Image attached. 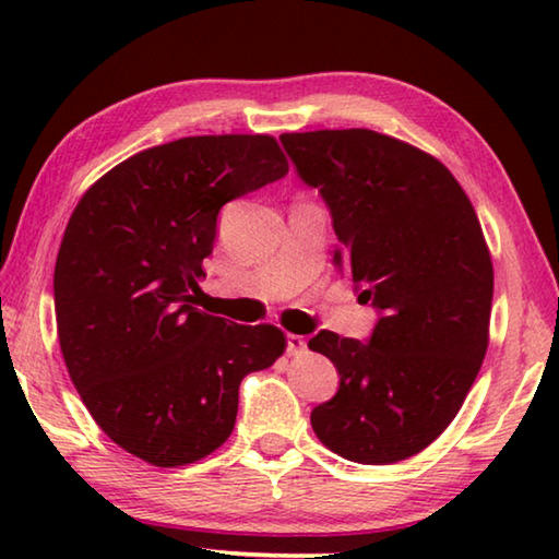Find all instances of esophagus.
I'll return each instance as SVG.
<instances>
[{
  "mask_svg": "<svg viewBox=\"0 0 559 559\" xmlns=\"http://www.w3.org/2000/svg\"><path fill=\"white\" fill-rule=\"evenodd\" d=\"M306 337L302 335H286V349H288V355H300L302 349H306Z\"/></svg>",
  "mask_w": 559,
  "mask_h": 559,
  "instance_id": "obj_1",
  "label": "esophagus"
}]
</instances>
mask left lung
<instances>
[{
	"mask_svg": "<svg viewBox=\"0 0 559 559\" xmlns=\"http://www.w3.org/2000/svg\"><path fill=\"white\" fill-rule=\"evenodd\" d=\"M281 143L333 216L335 266L380 313L367 343L330 330L310 337L340 374L310 424L347 461H404L441 437L486 357L484 229L456 177L402 140L349 128L286 132Z\"/></svg>",
	"mask_w": 559,
	"mask_h": 559,
	"instance_id": "1",
	"label": "left lung"
}]
</instances>
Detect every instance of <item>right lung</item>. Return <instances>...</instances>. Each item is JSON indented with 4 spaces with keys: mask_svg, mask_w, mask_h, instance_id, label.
<instances>
[{
    "mask_svg": "<svg viewBox=\"0 0 559 559\" xmlns=\"http://www.w3.org/2000/svg\"><path fill=\"white\" fill-rule=\"evenodd\" d=\"M288 175L271 135H197L143 150L81 197L53 269L71 382L132 456L187 466L229 439L239 384L286 349L276 325L192 306L226 204Z\"/></svg>",
    "mask_w": 559,
    "mask_h": 559,
    "instance_id": "right-lung-1",
    "label": "right lung"
}]
</instances>
